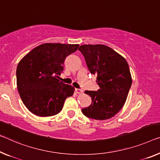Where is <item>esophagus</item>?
<instances>
[{
  "label": "esophagus",
  "mask_w": 160,
  "mask_h": 160,
  "mask_svg": "<svg viewBox=\"0 0 160 160\" xmlns=\"http://www.w3.org/2000/svg\"><path fill=\"white\" fill-rule=\"evenodd\" d=\"M76 92H77V94H82L83 90L79 89V88H76Z\"/></svg>",
  "instance_id": "esophagus-1"
}]
</instances>
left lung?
<instances>
[{
	"instance_id": "obj_1",
	"label": "left lung",
	"mask_w": 160,
	"mask_h": 160,
	"mask_svg": "<svg viewBox=\"0 0 160 160\" xmlns=\"http://www.w3.org/2000/svg\"><path fill=\"white\" fill-rule=\"evenodd\" d=\"M78 50L91 73L97 75L99 89L85 91L92 104L82 112L86 117L105 120L114 117L124 106L132 86L129 67L124 57L105 45H82Z\"/></svg>"
}]
</instances>
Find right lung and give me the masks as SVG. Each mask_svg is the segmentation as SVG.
<instances>
[{
	"instance_id": "1",
	"label": "right lung",
	"mask_w": 160,
	"mask_h": 160,
	"mask_svg": "<svg viewBox=\"0 0 160 160\" xmlns=\"http://www.w3.org/2000/svg\"><path fill=\"white\" fill-rule=\"evenodd\" d=\"M78 44L46 43L34 48L18 63L17 87L22 102L29 111L39 117L59 113L74 88L58 79L64 60L75 52Z\"/></svg>"
}]
</instances>
